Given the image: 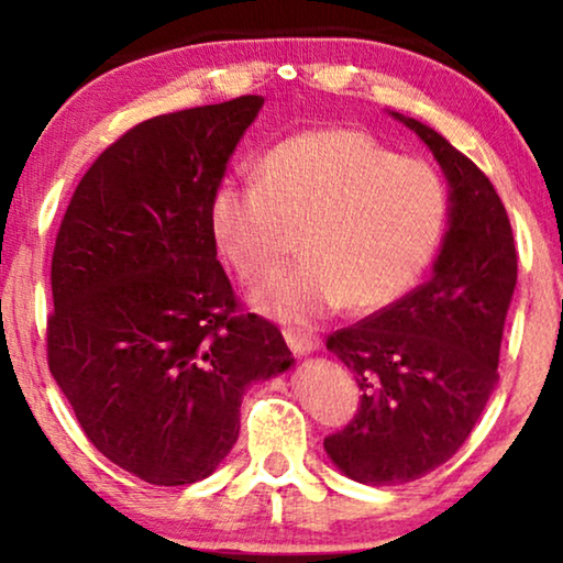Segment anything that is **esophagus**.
<instances>
[{"label": "esophagus", "instance_id": "obj_1", "mask_svg": "<svg viewBox=\"0 0 563 563\" xmlns=\"http://www.w3.org/2000/svg\"><path fill=\"white\" fill-rule=\"evenodd\" d=\"M282 333H284V341H287L289 349L295 351V353H299V356L318 351V345H320L318 338H314L312 333H307V330H291V328H287V330H282Z\"/></svg>", "mask_w": 563, "mask_h": 563}]
</instances>
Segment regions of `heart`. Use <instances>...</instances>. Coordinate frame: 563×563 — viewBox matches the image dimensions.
<instances>
[{
	"mask_svg": "<svg viewBox=\"0 0 563 563\" xmlns=\"http://www.w3.org/2000/svg\"><path fill=\"white\" fill-rule=\"evenodd\" d=\"M445 220L449 189L433 166L351 128L276 143L258 181H225L212 199L214 238L243 282L274 274L299 233L302 264L251 291L261 312L289 322L402 299L428 272Z\"/></svg>",
	"mask_w": 563,
	"mask_h": 563,
	"instance_id": "b5f03b06",
	"label": "heart"
}]
</instances>
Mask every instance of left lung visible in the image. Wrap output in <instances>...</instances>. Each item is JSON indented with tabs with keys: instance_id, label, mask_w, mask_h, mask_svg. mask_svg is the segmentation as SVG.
<instances>
[{
	"instance_id": "8db88e82",
	"label": "left lung",
	"mask_w": 563,
	"mask_h": 563,
	"mask_svg": "<svg viewBox=\"0 0 563 563\" xmlns=\"http://www.w3.org/2000/svg\"><path fill=\"white\" fill-rule=\"evenodd\" d=\"M391 118L433 151L451 207L433 276L328 338V351L356 376L361 405L325 438V451L345 476L372 487L420 479L464 445L499 379L518 282L510 220L482 168L433 128Z\"/></svg>"
}]
</instances>
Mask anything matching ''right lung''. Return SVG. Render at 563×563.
Returning a JSON list of instances; mask_svg holds the SVG:
<instances>
[{
    "label": "right lung",
    "instance_id": "1",
    "mask_svg": "<svg viewBox=\"0 0 563 563\" xmlns=\"http://www.w3.org/2000/svg\"><path fill=\"white\" fill-rule=\"evenodd\" d=\"M261 107L245 95L128 130L84 174L53 249V379L95 449L158 487L210 476L245 387L295 364L279 328L241 312L212 230Z\"/></svg>",
    "mask_w": 563,
    "mask_h": 563
}]
</instances>
